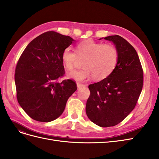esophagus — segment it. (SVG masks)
<instances>
[{
	"instance_id": "esophagus-1",
	"label": "esophagus",
	"mask_w": 159,
	"mask_h": 159,
	"mask_svg": "<svg viewBox=\"0 0 159 159\" xmlns=\"http://www.w3.org/2000/svg\"><path fill=\"white\" fill-rule=\"evenodd\" d=\"M85 85L84 84H79V83H77V86H78V88H81L84 87V86H85Z\"/></svg>"
}]
</instances>
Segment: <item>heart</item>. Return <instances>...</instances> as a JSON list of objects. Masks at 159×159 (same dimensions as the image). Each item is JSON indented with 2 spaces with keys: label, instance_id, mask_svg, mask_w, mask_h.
I'll list each match as a JSON object with an SVG mask.
<instances>
[{
  "label": "heart",
  "instance_id": "1",
  "mask_svg": "<svg viewBox=\"0 0 159 159\" xmlns=\"http://www.w3.org/2000/svg\"><path fill=\"white\" fill-rule=\"evenodd\" d=\"M61 61L65 68L71 70L79 58H85L84 68L70 72L68 77L78 81H83L91 77L97 80L107 78L117 65L119 52L114 46L91 39L80 42L75 46V52L70 47L61 53Z\"/></svg>",
  "mask_w": 159,
  "mask_h": 159
}]
</instances>
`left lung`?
<instances>
[{
    "instance_id": "obj_1",
    "label": "left lung",
    "mask_w": 159,
    "mask_h": 159,
    "mask_svg": "<svg viewBox=\"0 0 159 159\" xmlns=\"http://www.w3.org/2000/svg\"><path fill=\"white\" fill-rule=\"evenodd\" d=\"M119 52L113 73L98 83L89 85L85 111L93 123L102 127L121 123L135 107L143 85V70L135 49L119 35L109 36Z\"/></svg>"
}]
</instances>
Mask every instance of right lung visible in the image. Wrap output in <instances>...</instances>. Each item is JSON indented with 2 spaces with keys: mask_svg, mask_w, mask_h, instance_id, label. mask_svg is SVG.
I'll list each match as a JSON object with an SVG mask.
<instances>
[{
  "mask_svg": "<svg viewBox=\"0 0 159 159\" xmlns=\"http://www.w3.org/2000/svg\"><path fill=\"white\" fill-rule=\"evenodd\" d=\"M73 41L54 31L44 32L28 44L17 62L14 80L18 102L36 121L50 122L59 117L78 88L70 79L57 82L65 74L61 53Z\"/></svg>",
  "mask_w": 159,
  "mask_h": 159,
  "instance_id": "right-lung-1",
  "label": "right lung"
}]
</instances>
